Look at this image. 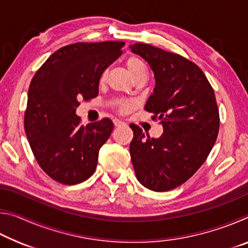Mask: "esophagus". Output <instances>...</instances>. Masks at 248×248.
Wrapping results in <instances>:
<instances>
[{"instance_id": "34e87169", "label": "esophagus", "mask_w": 248, "mask_h": 248, "mask_svg": "<svg viewBox=\"0 0 248 248\" xmlns=\"http://www.w3.org/2000/svg\"><path fill=\"white\" fill-rule=\"evenodd\" d=\"M114 124L116 125V127H120V125H124L125 123L120 119H114Z\"/></svg>"}]
</instances>
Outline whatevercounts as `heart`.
<instances>
[{
    "instance_id": "1",
    "label": "heart",
    "mask_w": 248,
    "mask_h": 248,
    "mask_svg": "<svg viewBox=\"0 0 248 248\" xmlns=\"http://www.w3.org/2000/svg\"><path fill=\"white\" fill-rule=\"evenodd\" d=\"M125 64H127V68L129 70V72L131 73L133 78L137 77V75L140 74L141 72H144V71H145V66L143 64V62H142L140 59H138L136 57L129 58L127 60V63H125ZM130 107H131V105L127 104V105H124L123 109H124V110H127V109H129Z\"/></svg>"
}]
</instances>
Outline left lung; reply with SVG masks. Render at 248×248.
<instances>
[{
	"mask_svg": "<svg viewBox=\"0 0 248 248\" xmlns=\"http://www.w3.org/2000/svg\"><path fill=\"white\" fill-rule=\"evenodd\" d=\"M129 48L153 71L155 87L144 109L164 130L154 139L130 124L137 179L153 191L174 189L198 170L216 143L220 118L215 92L199 66L179 54L141 43Z\"/></svg>",
	"mask_w": 248,
	"mask_h": 248,
	"instance_id": "1",
	"label": "left lung"
}]
</instances>
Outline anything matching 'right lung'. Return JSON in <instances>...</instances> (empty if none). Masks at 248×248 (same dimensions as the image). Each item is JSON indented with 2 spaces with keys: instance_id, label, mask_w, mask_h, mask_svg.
I'll return each mask as SVG.
<instances>
[{
  "instance_id": "obj_1",
  "label": "right lung",
  "mask_w": 248,
  "mask_h": 248,
  "mask_svg": "<svg viewBox=\"0 0 248 248\" xmlns=\"http://www.w3.org/2000/svg\"><path fill=\"white\" fill-rule=\"evenodd\" d=\"M123 41L78 43L50 56L31 79L25 132L33 155L49 177L64 185L90 178L98 152L114 129L109 118L82 125L79 100L98 95L100 77L117 60Z\"/></svg>"
}]
</instances>
